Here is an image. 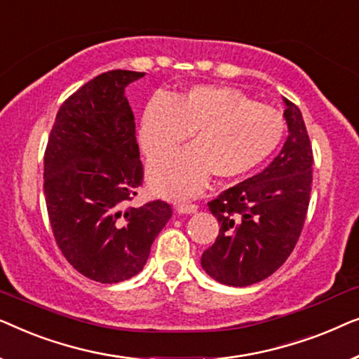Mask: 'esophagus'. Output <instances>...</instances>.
<instances>
[{"label":"esophagus","mask_w":359,"mask_h":359,"mask_svg":"<svg viewBox=\"0 0 359 359\" xmlns=\"http://www.w3.org/2000/svg\"><path fill=\"white\" fill-rule=\"evenodd\" d=\"M198 204H191V203H188V204H180L178 208H176V212L178 214H194V212H198Z\"/></svg>","instance_id":"34e87169"}]
</instances>
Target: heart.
Instances as JSON below:
<instances>
[{
    "label": "heart",
    "mask_w": 359,
    "mask_h": 359,
    "mask_svg": "<svg viewBox=\"0 0 359 359\" xmlns=\"http://www.w3.org/2000/svg\"><path fill=\"white\" fill-rule=\"evenodd\" d=\"M191 134V147L150 166L151 188L168 198H188L217 178H238L276 150L284 117L230 86L201 85L175 96H156L140 121V145L149 160L170 155Z\"/></svg>",
    "instance_id": "1"
}]
</instances>
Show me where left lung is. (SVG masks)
Wrapping results in <instances>:
<instances>
[{
    "label": "left lung",
    "mask_w": 359,
    "mask_h": 359,
    "mask_svg": "<svg viewBox=\"0 0 359 359\" xmlns=\"http://www.w3.org/2000/svg\"><path fill=\"white\" fill-rule=\"evenodd\" d=\"M284 104L289 135L279 155L208 204L220 229L201 266L227 286L245 287L271 276L292 253L306 222L312 147L299 107L287 100Z\"/></svg>",
    "instance_id": "left-lung-1"
}]
</instances>
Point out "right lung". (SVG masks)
Instances as JSON below:
<instances>
[{
  "instance_id": "obj_1",
  "label": "right lung",
  "mask_w": 359,
  "mask_h": 359,
  "mask_svg": "<svg viewBox=\"0 0 359 359\" xmlns=\"http://www.w3.org/2000/svg\"><path fill=\"white\" fill-rule=\"evenodd\" d=\"M145 73H101L60 106L43 156V193L52 232L67 262L102 284L144 269L171 217L151 201L127 208L144 180L126 86Z\"/></svg>"
}]
</instances>
